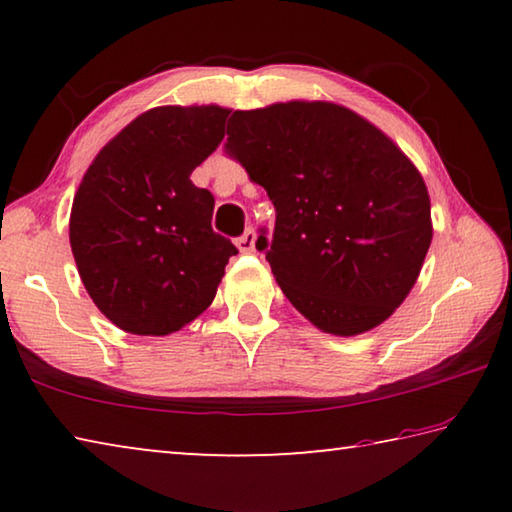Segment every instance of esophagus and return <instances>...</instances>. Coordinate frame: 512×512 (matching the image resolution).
Segmentation results:
<instances>
[{
    "label": "esophagus",
    "mask_w": 512,
    "mask_h": 512,
    "mask_svg": "<svg viewBox=\"0 0 512 512\" xmlns=\"http://www.w3.org/2000/svg\"><path fill=\"white\" fill-rule=\"evenodd\" d=\"M255 241H257L255 230H246L244 235H241V237L237 239V248L241 250V253H253V250H255Z\"/></svg>",
    "instance_id": "1"
}]
</instances>
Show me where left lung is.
Returning a JSON list of instances; mask_svg holds the SVG:
<instances>
[{
    "mask_svg": "<svg viewBox=\"0 0 512 512\" xmlns=\"http://www.w3.org/2000/svg\"><path fill=\"white\" fill-rule=\"evenodd\" d=\"M225 146L273 201L266 262L291 305L334 336L391 318L433 237L427 185L409 155L359 112L307 99L235 110Z\"/></svg>",
    "mask_w": 512,
    "mask_h": 512,
    "instance_id": "obj_1",
    "label": "left lung"
}]
</instances>
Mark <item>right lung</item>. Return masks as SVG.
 Here are the masks:
<instances>
[{
  "label": "right lung",
  "mask_w": 512,
  "mask_h": 512,
  "mask_svg": "<svg viewBox=\"0 0 512 512\" xmlns=\"http://www.w3.org/2000/svg\"><path fill=\"white\" fill-rule=\"evenodd\" d=\"M230 108L158 106L92 160L69 212L81 282L112 325L169 336L212 305L237 248L212 230L214 196L189 176L223 140Z\"/></svg>",
  "instance_id": "right-lung-1"
}]
</instances>
